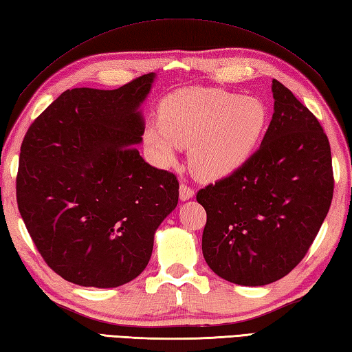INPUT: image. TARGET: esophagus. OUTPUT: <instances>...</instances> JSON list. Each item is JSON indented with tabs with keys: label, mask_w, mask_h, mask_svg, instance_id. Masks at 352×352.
<instances>
[{
	"label": "esophagus",
	"mask_w": 352,
	"mask_h": 352,
	"mask_svg": "<svg viewBox=\"0 0 352 352\" xmlns=\"http://www.w3.org/2000/svg\"><path fill=\"white\" fill-rule=\"evenodd\" d=\"M179 195H181L182 201H188V199L195 196V190L187 184H181V188H179Z\"/></svg>",
	"instance_id": "obj_1"
}]
</instances>
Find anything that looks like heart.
I'll return each mask as SVG.
<instances>
[{
	"label": "heart",
	"instance_id": "heart-1",
	"mask_svg": "<svg viewBox=\"0 0 352 352\" xmlns=\"http://www.w3.org/2000/svg\"><path fill=\"white\" fill-rule=\"evenodd\" d=\"M270 111L254 96L221 89H184L159 105V119L144 129V141L162 167L190 145V164L201 179H221L242 168L267 133Z\"/></svg>",
	"mask_w": 352,
	"mask_h": 352
}]
</instances>
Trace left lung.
Instances as JSON below:
<instances>
[{
    "instance_id": "1",
    "label": "left lung",
    "mask_w": 352,
    "mask_h": 352,
    "mask_svg": "<svg viewBox=\"0 0 352 352\" xmlns=\"http://www.w3.org/2000/svg\"><path fill=\"white\" fill-rule=\"evenodd\" d=\"M274 113L242 168L197 191L205 262L231 283L262 287L294 270L329 211V141L317 118L273 79Z\"/></svg>"
}]
</instances>
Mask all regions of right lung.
<instances>
[{"label": "right lung", "mask_w": 352, "mask_h": 352, "mask_svg": "<svg viewBox=\"0 0 352 352\" xmlns=\"http://www.w3.org/2000/svg\"><path fill=\"white\" fill-rule=\"evenodd\" d=\"M155 78L147 73L115 90H65L24 136L18 210L45 263L72 283L116 288L133 280L176 208V176L133 147L142 142L139 107Z\"/></svg>", "instance_id": "1"}]
</instances>
